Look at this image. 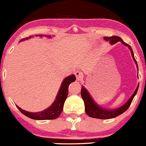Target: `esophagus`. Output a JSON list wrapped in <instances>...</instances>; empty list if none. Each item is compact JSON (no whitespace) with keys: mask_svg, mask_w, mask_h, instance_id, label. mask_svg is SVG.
<instances>
[{"mask_svg":"<svg viewBox=\"0 0 146 146\" xmlns=\"http://www.w3.org/2000/svg\"><path fill=\"white\" fill-rule=\"evenodd\" d=\"M75 77H76L77 80H78V81H81V80H82L83 77H84L82 72L76 71L75 73Z\"/></svg>","mask_w":146,"mask_h":146,"instance_id":"34e87169","label":"esophagus"}]
</instances>
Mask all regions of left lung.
Listing matches in <instances>:
<instances>
[{"mask_svg":"<svg viewBox=\"0 0 146 146\" xmlns=\"http://www.w3.org/2000/svg\"><path fill=\"white\" fill-rule=\"evenodd\" d=\"M104 39L106 41H109L110 44H113L117 43V42H121L123 44L127 46L130 48V52H131V54L132 56V58L135 60V63L137 64V67L138 68L137 66V62L135 60V56H134L133 51L131 46L130 45L127 44V43L124 42L123 41V40L121 38H119V36H111V37H104ZM139 86L137 87L136 90H135V93L132 94L131 98L128 100V101L123 104L122 106L119 107V108H116V109L114 110H106L104 108H102L100 106L97 104L95 102L93 101V98H91L89 93L88 92V90H86V88H84L83 86H82V89H81V95L82 98L83 99L84 102V105H85V111L87 115L90 117H93V118H97V119H112L115 118L119 115H120L121 114L123 113L125 111H126L128 110L130 104H131L132 100H133L134 97L135 96V95L137 94V90H138Z\"/></svg>","mask_w":146,"mask_h":146,"instance_id":"left-lung-1","label":"left lung"}]
</instances>
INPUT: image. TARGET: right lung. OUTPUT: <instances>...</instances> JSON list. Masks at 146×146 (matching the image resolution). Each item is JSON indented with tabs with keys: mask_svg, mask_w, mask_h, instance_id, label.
<instances>
[{
	"mask_svg": "<svg viewBox=\"0 0 146 146\" xmlns=\"http://www.w3.org/2000/svg\"><path fill=\"white\" fill-rule=\"evenodd\" d=\"M36 36H38L36 35ZM38 36L42 37L44 36L42 35H39ZM48 38H50V36H47ZM31 36L29 37V38ZM29 39V38H26L25 39H22L21 41H23L25 40ZM75 76L74 75H69V76L66 77V78L64 80V81L62 83L61 87H60L59 92H58V95H57L56 100L52 104L51 106L48 107L46 110H44L43 111L38 112V113H30V112L25 111V110L21 109V108L16 106L18 110L21 112L23 115L25 116L29 117V118L33 119L36 120H46V119H55L58 117H60V114L62 113V111L63 110L64 104L65 100L68 96V86L69 84L75 80Z\"/></svg>",
	"mask_w": 146,
	"mask_h": 146,
	"instance_id": "add662e5",
	"label": "right lung"
}]
</instances>
